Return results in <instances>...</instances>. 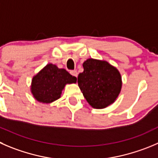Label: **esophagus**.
I'll use <instances>...</instances> for the list:
<instances>
[{"mask_svg": "<svg viewBox=\"0 0 158 158\" xmlns=\"http://www.w3.org/2000/svg\"><path fill=\"white\" fill-rule=\"evenodd\" d=\"M70 74L73 75V76H74L75 77H77V70H70Z\"/></svg>", "mask_w": 158, "mask_h": 158, "instance_id": "esophagus-1", "label": "esophagus"}]
</instances>
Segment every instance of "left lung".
<instances>
[{"instance_id": "8db88e82", "label": "left lung", "mask_w": 158, "mask_h": 158, "mask_svg": "<svg viewBox=\"0 0 158 158\" xmlns=\"http://www.w3.org/2000/svg\"><path fill=\"white\" fill-rule=\"evenodd\" d=\"M77 83L84 97L94 109H103L113 103L122 87L119 72L106 61L88 59L83 64Z\"/></svg>"}]
</instances>
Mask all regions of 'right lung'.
I'll use <instances>...</instances> for the list:
<instances>
[{
	"instance_id": "add662e5",
	"label": "right lung",
	"mask_w": 158,
	"mask_h": 158,
	"mask_svg": "<svg viewBox=\"0 0 158 158\" xmlns=\"http://www.w3.org/2000/svg\"><path fill=\"white\" fill-rule=\"evenodd\" d=\"M76 82L77 77L70 74L65 69H59L49 64L33 77L31 93L40 102L50 103L60 97L66 84Z\"/></svg>"
}]
</instances>
